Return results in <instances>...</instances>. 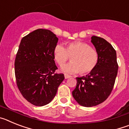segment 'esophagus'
Wrapping results in <instances>:
<instances>
[{"label": "esophagus", "instance_id": "obj_1", "mask_svg": "<svg viewBox=\"0 0 129 129\" xmlns=\"http://www.w3.org/2000/svg\"><path fill=\"white\" fill-rule=\"evenodd\" d=\"M64 77H65V79H68V78H70V77H71V76H68V75H67V74H64Z\"/></svg>", "mask_w": 129, "mask_h": 129}]
</instances>
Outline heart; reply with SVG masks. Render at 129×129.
Instances as JSON below:
<instances>
[{"instance_id": "heart-1", "label": "heart", "mask_w": 129, "mask_h": 129, "mask_svg": "<svg viewBox=\"0 0 129 129\" xmlns=\"http://www.w3.org/2000/svg\"><path fill=\"white\" fill-rule=\"evenodd\" d=\"M53 57L57 63L62 66L69 59L72 62L61 69L66 73H78L81 75L91 72L98 62V53L87 43L80 41L68 43L66 48L57 44L53 48Z\"/></svg>"}]
</instances>
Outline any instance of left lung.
Returning a JSON list of instances; mask_svg holds the SVG:
<instances>
[{
  "mask_svg": "<svg viewBox=\"0 0 129 129\" xmlns=\"http://www.w3.org/2000/svg\"><path fill=\"white\" fill-rule=\"evenodd\" d=\"M91 42L98 53L96 67L86 76L76 77L77 85L72 91L74 98L80 105L96 106L111 94L118 74L116 52L105 39L92 36Z\"/></svg>",
  "mask_w": 129,
  "mask_h": 129,
  "instance_id": "left-lung-1",
  "label": "left lung"
}]
</instances>
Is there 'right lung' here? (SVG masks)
Returning a JSON list of instances; mask_svg holds the SVG:
<instances>
[{"instance_id":"add662e5","label":"right lung","mask_w":129,"mask_h":129,"mask_svg":"<svg viewBox=\"0 0 129 129\" xmlns=\"http://www.w3.org/2000/svg\"><path fill=\"white\" fill-rule=\"evenodd\" d=\"M58 38L48 29H37L22 39L15 60L16 83L22 96L35 106L46 105L55 96L64 79L57 67L53 48Z\"/></svg>"}]
</instances>
